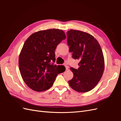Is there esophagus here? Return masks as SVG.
<instances>
[{"instance_id":"34e87169","label":"esophagus","mask_w":121,"mask_h":121,"mask_svg":"<svg viewBox=\"0 0 121 121\" xmlns=\"http://www.w3.org/2000/svg\"><path fill=\"white\" fill-rule=\"evenodd\" d=\"M64 65H65V69H66V70H67V71L68 70V69H69V67H68V65H67V64H64Z\"/></svg>"}]
</instances>
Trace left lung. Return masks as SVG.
Returning <instances> with one entry per match:
<instances>
[{"mask_svg":"<svg viewBox=\"0 0 121 121\" xmlns=\"http://www.w3.org/2000/svg\"><path fill=\"white\" fill-rule=\"evenodd\" d=\"M67 34L69 52L74 59L80 60L78 69L70 68L74 76L69 84L77 92H88L96 86L103 74V52L98 42L87 33L70 30Z\"/></svg>","mask_w":121,"mask_h":121,"instance_id":"1","label":"left lung"}]
</instances>
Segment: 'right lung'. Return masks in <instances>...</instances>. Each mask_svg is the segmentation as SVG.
I'll return each mask as SVG.
<instances>
[{"instance_id": "1", "label": "right lung", "mask_w": 121, "mask_h": 121, "mask_svg": "<svg viewBox=\"0 0 121 121\" xmlns=\"http://www.w3.org/2000/svg\"><path fill=\"white\" fill-rule=\"evenodd\" d=\"M66 38L57 29L40 31L32 34L25 41L19 56V65L24 81L38 92L52 87L58 74L65 71L64 65H54L55 50Z\"/></svg>"}]
</instances>
